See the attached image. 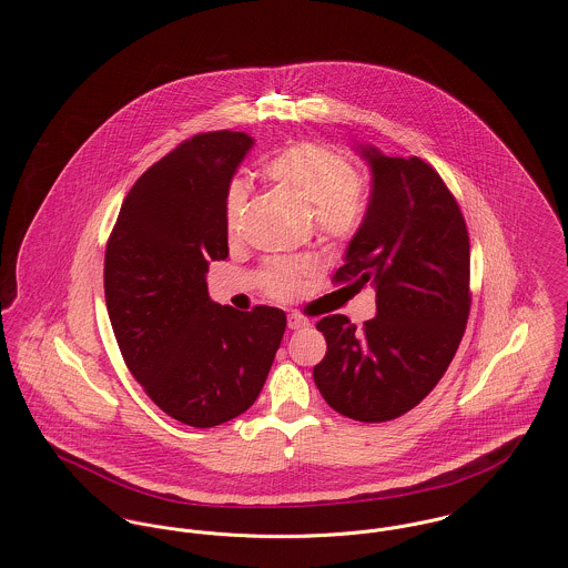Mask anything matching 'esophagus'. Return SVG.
<instances>
[{
  "label": "esophagus",
  "mask_w": 568,
  "mask_h": 568,
  "mask_svg": "<svg viewBox=\"0 0 568 568\" xmlns=\"http://www.w3.org/2000/svg\"><path fill=\"white\" fill-rule=\"evenodd\" d=\"M311 322L306 320V317H302V315H288V327L291 329H302V327H308Z\"/></svg>",
  "instance_id": "34e87169"
}]
</instances>
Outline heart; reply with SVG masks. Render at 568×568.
Instances as JSON below:
<instances>
[{
    "label": "heart",
    "instance_id": "b5f03b06",
    "mask_svg": "<svg viewBox=\"0 0 568 568\" xmlns=\"http://www.w3.org/2000/svg\"><path fill=\"white\" fill-rule=\"evenodd\" d=\"M262 174L315 207L317 221L327 232L352 230L365 212V190L352 162L315 142L293 144L262 165ZM244 205V185L234 183L227 196V230L236 232ZM266 288L271 295H288L297 280L300 266L288 260H275L266 266Z\"/></svg>",
    "mask_w": 568,
    "mask_h": 568
}]
</instances>
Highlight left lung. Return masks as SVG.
I'll list each match as a JSON object with an SVG mask.
<instances>
[{
	"instance_id": "left-lung-1",
	"label": "left lung",
	"mask_w": 568,
	"mask_h": 568,
	"mask_svg": "<svg viewBox=\"0 0 568 568\" xmlns=\"http://www.w3.org/2000/svg\"><path fill=\"white\" fill-rule=\"evenodd\" d=\"M374 187L334 284L376 288L378 315L361 329L324 317L313 378L325 403L358 422H389L446 374L470 315V239L457 199L430 163L363 149Z\"/></svg>"
}]
</instances>
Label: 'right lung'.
Wrapping results in <instances>:
<instances>
[{
	"mask_svg": "<svg viewBox=\"0 0 568 568\" xmlns=\"http://www.w3.org/2000/svg\"><path fill=\"white\" fill-rule=\"evenodd\" d=\"M253 140H183L129 190L104 251V300L122 358L170 417L210 428L260 396L286 329L280 308L219 306L205 271L225 260L227 194Z\"/></svg>",
	"mask_w": 568,
	"mask_h": 568,
	"instance_id": "1",
	"label": "right lung"
}]
</instances>
